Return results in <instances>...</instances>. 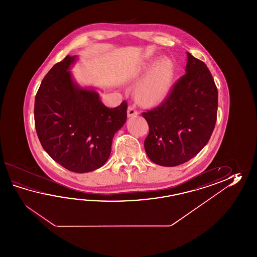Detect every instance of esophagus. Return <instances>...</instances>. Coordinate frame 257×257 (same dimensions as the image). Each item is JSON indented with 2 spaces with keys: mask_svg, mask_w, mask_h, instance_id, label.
Masks as SVG:
<instances>
[{
  "mask_svg": "<svg viewBox=\"0 0 257 257\" xmlns=\"http://www.w3.org/2000/svg\"><path fill=\"white\" fill-rule=\"evenodd\" d=\"M139 114V112L137 111L136 106L135 105H130L127 108V116L131 117V116H136Z\"/></svg>",
  "mask_w": 257,
  "mask_h": 257,
  "instance_id": "obj_1",
  "label": "esophagus"
}]
</instances>
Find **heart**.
Segmentation results:
<instances>
[{"label": "heart", "mask_w": 257, "mask_h": 257, "mask_svg": "<svg viewBox=\"0 0 257 257\" xmlns=\"http://www.w3.org/2000/svg\"><path fill=\"white\" fill-rule=\"evenodd\" d=\"M140 74L146 77L137 89V99L146 106H154L161 104L169 93L175 75V64L170 58L164 57L148 63Z\"/></svg>", "instance_id": "b5f03b06"}]
</instances>
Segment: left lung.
<instances>
[{
    "mask_svg": "<svg viewBox=\"0 0 257 257\" xmlns=\"http://www.w3.org/2000/svg\"><path fill=\"white\" fill-rule=\"evenodd\" d=\"M186 74L166 98L142 115L149 125L144 141L154 164L176 166L195 157L207 145L218 111V89L207 65L187 52Z\"/></svg>",
    "mask_w": 257,
    "mask_h": 257,
    "instance_id": "1",
    "label": "left lung"
}]
</instances>
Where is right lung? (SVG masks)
<instances>
[{
    "label": "right lung",
    "mask_w": 257,
    "mask_h": 257,
    "mask_svg": "<svg viewBox=\"0 0 257 257\" xmlns=\"http://www.w3.org/2000/svg\"><path fill=\"white\" fill-rule=\"evenodd\" d=\"M76 57L66 56L44 77L35 99V126L49 156L74 173H88L109 158L115 132L126 120L127 104L105 106L93 89H82L69 71Z\"/></svg>",
    "instance_id": "1"
}]
</instances>
